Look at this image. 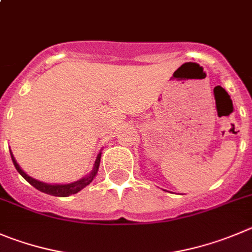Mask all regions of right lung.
<instances>
[{
    "label": "right lung",
    "mask_w": 252,
    "mask_h": 252,
    "mask_svg": "<svg viewBox=\"0 0 252 252\" xmlns=\"http://www.w3.org/2000/svg\"><path fill=\"white\" fill-rule=\"evenodd\" d=\"M9 153H11V150H9ZM100 154H102V153H99V154H98L97 159H95V163H94L93 170H92V173L89 174L88 176H86V178H83V179L78 180V182H74V183H70V184H64V185L47 184V183L38 182V180L33 179V178H31V176H28L27 174H26L25 171L20 168V165L17 164L16 159L13 158L12 153H11V158H12L13 165H15V168L17 169L18 173H20L21 175H22L23 178H25V179L27 180L31 185H32V187H34L37 190H39V191H42V192H46V194H48V195L64 197V196H69V195H72V194H77V192L81 191L83 188H86L87 185L91 184L92 180H93L94 176H95V174H97L98 168H99Z\"/></svg>",
    "instance_id": "1"
}]
</instances>
